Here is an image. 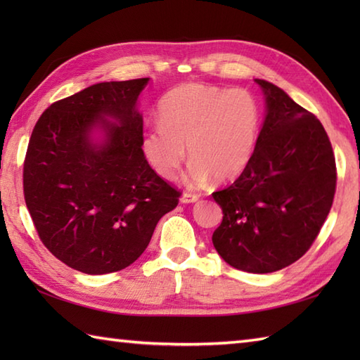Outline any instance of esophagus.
I'll return each mask as SVG.
<instances>
[{
	"instance_id": "1",
	"label": "esophagus",
	"mask_w": 360,
	"mask_h": 360,
	"mask_svg": "<svg viewBox=\"0 0 360 360\" xmlns=\"http://www.w3.org/2000/svg\"><path fill=\"white\" fill-rule=\"evenodd\" d=\"M198 200H200V195L196 193H192V192H186L184 195L181 196V202L184 204H190V202H196Z\"/></svg>"
}]
</instances>
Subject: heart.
I'll return each instance as SVG.
<instances>
[{"instance_id": "b5f03b06", "label": "heart", "mask_w": 360, "mask_h": 360, "mask_svg": "<svg viewBox=\"0 0 360 360\" xmlns=\"http://www.w3.org/2000/svg\"><path fill=\"white\" fill-rule=\"evenodd\" d=\"M160 125L148 128L142 148L159 176L172 179L192 158L187 181L202 186L212 176L233 181L246 170L262 129V106L246 88L204 83L181 85L160 98Z\"/></svg>"}]
</instances>
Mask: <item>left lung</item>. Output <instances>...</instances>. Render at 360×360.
<instances>
[{
  "mask_svg": "<svg viewBox=\"0 0 360 360\" xmlns=\"http://www.w3.org/2000/svg\"><path fill=\"white\" fill-rule=\"evenodd\" d=\"M266 96L258 143L238 179L213 192L223 221L213 246L235 269L280 271L302 258L331 210L338 170L320 120L285 91L255 80Z\"/></svg>",
  "mask_w": 360,
  "mask_h": 360,
  "instance_id": "left-lung-1",
  "label": "left lung"
}]
</instances>
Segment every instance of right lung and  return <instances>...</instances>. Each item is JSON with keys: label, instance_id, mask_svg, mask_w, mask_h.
Segmentation results:
<instances>
[{"label": "right lung", "instance_id": "1", "mask_svg": "<svg viewBox=\"0 0 360 360\" xmlns=\"http://www.w3.org/2000/svg\"><path fill=\"white\" fill-rule=\"evenodd\" d=\"M148 79L103 82L53 102L29 139L22 190L37 233L75 271L125 269L147 249L181 192L150 167L136 101ZM105 117L118 122H110ZM94 126L107 139H89Z\"/></svg>", "mask_w": 360, "mask_h": 360}]
</instances>
